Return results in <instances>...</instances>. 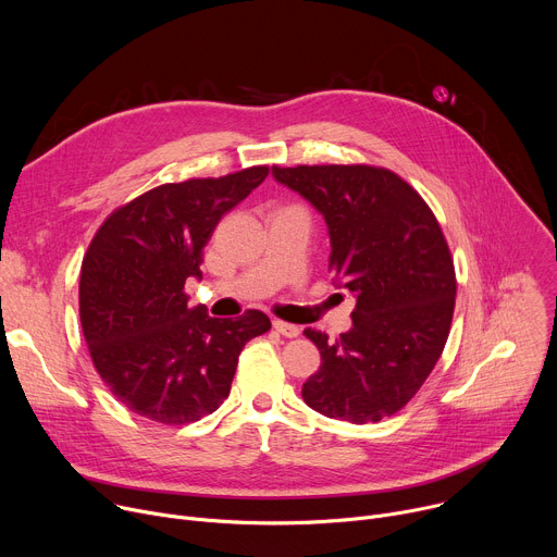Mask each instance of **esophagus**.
Masks as SVG:
<instances>
[{
    "label": "esophagus",
    "mask_w": 557,
    "mask_h": 557,
    "mask_svg": "<svg viewBox=\"0 0 557 557\" xmlns=\"http://www.w3.org/2000/svg\"><path fill=\"white\" fill-rule=\"evenodd\" d=\"M273 329L280 333V335H284V337H288V339H293V337H299V326H295V324H288V322H282V320H275L273 322Z\"/></svg>",
    "instance_id": "esophagus-1"
}]
</instances>
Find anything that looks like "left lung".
<instances>
[{"mask_svg": "<svg viewBox=\"0 0 557 557\" xmlns=\"http://www.w3.org/2000/svg\"><path fill=\"white\" fill-rule=\"evenodd\" d=\"M273 176L324 215L329 271L357 295L348 333L304 331L322 355L306 406L357 425L396 414L434 370L454 317L456 271L434 211L385 168L275 165Z\"/></svg>", "mask_w": 557, "mask_h": 557, "instance_id": "obj_1", "label": "left lung"}]
</instances>
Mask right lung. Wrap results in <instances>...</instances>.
<instances>
[{
  "label": "right lung",
  "mask_w": 557,
  "mask_h": 557,
  "mask_svg": "<svg viewBox=\"0 0 557 557\" xmlns=\"http://www.w3.org/2000/svg\"><path fill=\"white\" fill-rule=\"evenodd\" d=\"M269 176L267 165L158 185L114 209L82 262L78 317L97 372L127 410L163 425L215 412L247 342L271 320L247 310L215 320L189 306L185 282L220 218Z\"/></svg>",
  "instance_id": "obj_1"
}]
</instances>
